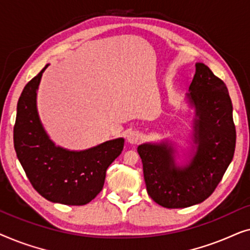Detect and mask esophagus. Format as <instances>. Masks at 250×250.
Returning <instances> with one entry per match:
<instances>
[{
  "instance_id": "obj_1",
  "label": "esophagus",
  "mask_w": 250,
  "mask_h": 250,
  "mask_svg": "<svg viewBox=\"0 0 250 250\" xmlns=\"http://www.w3.org/2000/svg\"><path fill=\"white\" fill-rule=\"evenodd\" d=\"M140 140H141V134H140L139 132L136 131H132L128 133L127 135V142L131 143V145H135V143H138Z\"/></svg>"
}]
</instances>
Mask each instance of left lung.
Listing matches in <instances>:
<instances>
[{
    "label": "left lung",
    "instance_id": "8db88e82",
    "mask_svg": "<svg viewBox=\"0 0 250 250\" xmlns=\"http://www.w3.org/2000/svg\"><path fill=\"white\" fill-rule=\"evenodd\" d=\"M187 101L196 117L192 149L184 165H177L175 146L167 140L138 146L148 194L166 208H186L206 200L234 155L235 126L228 87L203 62L196 63Z\"/></svg>",
    "mask_w": 250,
    "mask_h": 250
}]
</instances>
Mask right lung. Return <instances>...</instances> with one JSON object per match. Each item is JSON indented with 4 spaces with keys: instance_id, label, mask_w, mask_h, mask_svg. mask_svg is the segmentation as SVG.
I'll return each instance as SVG.
<instances>
[{
    "instance_id": "obj_1",
    "label": "right lung",
    "mask_w": 250,
    "mask_h": 250,
    "mask_svg": "<svg viewBox=\"0 0 250 250\" xmlns=\"http://www.w3.org/2000/svg\"><path fill=\"white\" fill-rule=\"evenodd\" d=\"M47 66L27 83L19 98L13 127L15 150L41 196L52 203L82 206L100 193L107 168L123 151L124 139L109 140L80 151L56 146L41 123L36 104L37 90Z\"/></svg>"
}]
</instances>
